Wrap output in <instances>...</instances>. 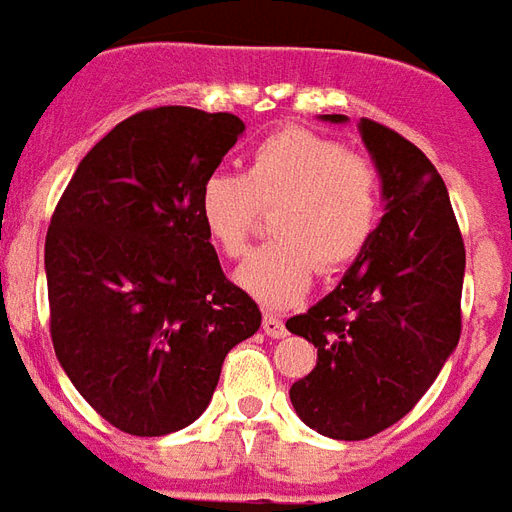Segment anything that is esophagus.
Returning <instances> with one entry per match:
<instances>
[{
    "instance_id": "34e87169",
    "label": "esophagus",
    "mask_w": 512,
    "mask_h": 512,
    "mask_svg": "<svg viewBox=\"0 0 512 512\" xmlns=\"http://www.w3.org/2000/svg\"><path fill=\"white\" fill-rule=\"evenodd\" d=\"M262 328L267 336H273V339H281V336H286V322L278 317V314H264L262 320Z\"/></svg>"
}]
</instances>
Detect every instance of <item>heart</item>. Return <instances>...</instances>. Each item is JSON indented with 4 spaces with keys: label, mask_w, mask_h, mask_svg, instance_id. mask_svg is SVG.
Segmentation results:
<instances>
[{
    "label": "heart",
    "mask_w": 512,
    "mask_h": 512,
    "mask_svg": "<svg viewBox=\"0 0 512 512\" xmlns=\"http://www.w3.org/2000/svg\"><path fill=\"white\" fill-rule=\"evenodd\" d=\"M275 239L250 253L237 284L267 308L306 295L314 273H339L366 248L380 215L375 159L308 129L264 137L239 176L212 173L198 192L206 234L231 259L245 256L270 212Z\"/></svg>",
    "instance_id": "obj_1"
}]
</instances>
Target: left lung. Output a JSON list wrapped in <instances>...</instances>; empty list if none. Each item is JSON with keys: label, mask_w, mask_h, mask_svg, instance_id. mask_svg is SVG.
I'll return each mask as SVG.
<instances>
[{"label": "left lung", "mask_w": 512, "mask_h": 512, "mask_svg": "<svg viewBox=\"0 0 512 512\" xmlns=\"http://www.w3.org/2000/svg\"><path fill=\"white\" fill-rule=\"evenodd\" d=\"M342 123L344 115H325ZM386 215L342 284L286 320L317 347L292 383L297 416L322 436L364 441L397 424L438 378L460 339L466 248L444 179L411 140L361 121Z\"/></svg>", "instance_id": "1"}]
</instances>
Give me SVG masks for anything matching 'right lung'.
<instances>
[{
    "instance_id": "add662e5",
    "label": "right lung",
    "mask_w": 512,
    "mask_h": 512,
    "mask_svg": "<svg viewBox=\"0 0 512 512\" xmlns=\"http://www.w3.org/2000/svg\"><path fill=\"white\" fill-rule=\"evenodd\" d=\"M242 132L231 112H137L90 148L54 206V353L90 408L129 436L195 422L228 350L262 325L198 215L201 184Z\"/></svg>"
}]
</instances>
